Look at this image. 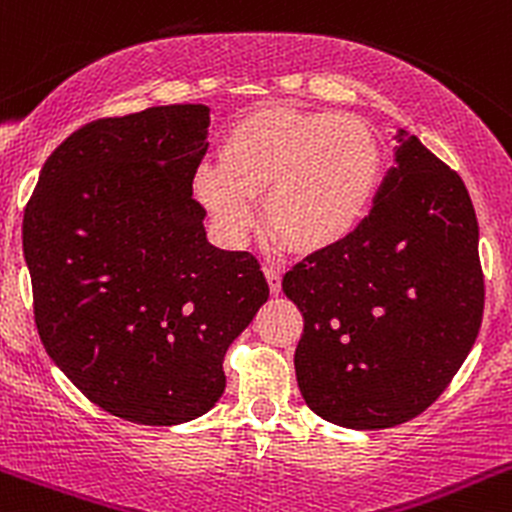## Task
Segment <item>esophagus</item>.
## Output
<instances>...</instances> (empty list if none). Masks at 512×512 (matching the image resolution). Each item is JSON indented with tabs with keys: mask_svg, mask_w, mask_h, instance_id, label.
<instances>
[{
	"mask_svg": "<svg viewBox=\"0 0 512 512\" xmlns=\"http://www.w3.org/2000/svg\"><path fill=\"white\" fill-rule=\"evenodd\" d=\"M265 277H267L269 291H272V294H279V291H282V274H279L277 269L265 267Z\"/></svg>",
	"mask_w": 512,
	"mask_h": 512,
	"instance_id": "34e87169",
	"label": "esophagus"
}]
</instances>
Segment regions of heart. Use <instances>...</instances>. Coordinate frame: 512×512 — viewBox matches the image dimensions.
Listing matches in <instances>:
<instances>
[{
  "instance_id": "heart-1",
  "label": "heart",
  "mask_w": 512,
  "mask_h": 512,
  "mask_svg": "<svg viewBox=\"0 0 512 512\" xmlns=\"http://www.w3.org/2000/svg\"><path fill=\"white\" fill-rule=\"evenodd\" d=\"M216 165L194 174V194L213 223L238 240L265 196V226L296 255L345 243L367 221L384 153L374 128L352 114L267 104L230 123Z\"/></svg>"
}]
</instances>
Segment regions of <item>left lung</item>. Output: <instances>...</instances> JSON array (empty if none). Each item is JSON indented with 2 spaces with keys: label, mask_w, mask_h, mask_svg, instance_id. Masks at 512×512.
<instances>
[{
  "label": "left lung",
  "mask_w": 512,
  "mask_h": 512,
  "mask_svg": "<svg viewBox=\"0 0 512 512\" xmlns=\"http://www.w3.org/2000/svg\"><path fill=\"white\" fill-rule=\"evenodd\" d=\"M396 140L367 221L282 282L303 316V401L352 430L393 428L430 408L484 316L479 223L462 177L415 136Z\"/></svg>",
  "instance_id": "8db88e82"
}]
</instances>
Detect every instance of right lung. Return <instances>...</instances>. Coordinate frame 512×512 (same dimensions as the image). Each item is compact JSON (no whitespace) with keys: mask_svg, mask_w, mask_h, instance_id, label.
<instances>
[{"mask_svg":"<svg viewBox=\"0 0 512 512\" xmlns=\"http://www.w3.org/2000/svg\"><path fill=\"white\" fill-rule=\"evenodd\" d=\"M209 106L97 119L43 165L24 255L43 347L106 413L179 425L216 406L223 357L269 286L250 252L206 240L192 196Z\"/></svg>","mask_w":512,"mask_h":512,"instance_id":"obj_1","label":"right lung"}]
</instances>
